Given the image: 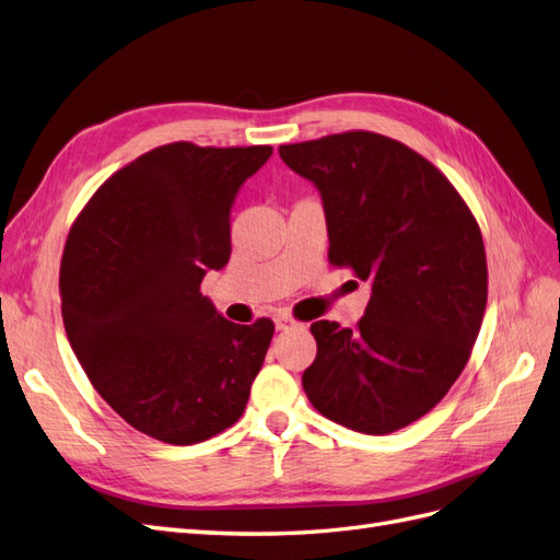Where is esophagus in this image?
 <instances>
[{
  "mask_svg": "<svg viewBox=\"0 0 560 560\" xmlns=\"http://www.w3.org/2000/svg\"><path fill=\"white\" fill-rule=\"evenodd\" d=\"M275 326H277V330H289V328L298 326V322H295V318H293L289 312H279V314L275 316Z\"/></svg>",
  "mask_w": 560,
  "mask_h": 560,
  "instance_id": "obj_1",
  "label": "esophagus"
}]
</instances>
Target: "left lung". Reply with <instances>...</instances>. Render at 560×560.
I'll return each mask as SVG.
<instances>
[{
	"instance_id": "1",
	"label": "left lung",
	"mask_w": 560,
	"mask_h": 560,
	"mask_svg": "<svg viewBox=\"0 0 560 560\" xmlns=\"http://www.w3.org/2000/svg\"><path fill=\"white\" fill-rule=\"evenodd\" d=\"M324 201L328 258L371 281L359 326L312 324L302 387L324 418L385 436L420 420L465 371L481 330V230L448 178L404 142L371 131L281 145Z\"/></svg>"
}]
</instances>
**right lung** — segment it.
<instances>
[{
    "label": "right lung",
    "instance_id": "add662e5",
    "mask_svg": "<svg viewBox=\"0 0 560 560\" xmlns=\"http://www.w3.org/2000/svg\"><path fill=\"white\" fill-rule=\"evenodd\" d=\"M269 145L171 142L95 191L60 262L62 324L86 377L142 434L191 445L232 427L275 335L228 322L199 285L230 260V213Z\"/></svg>",
    "mask_w": 560,
    "mask_h": 560
}]
</instances>
